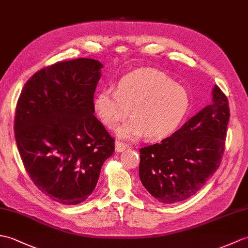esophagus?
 Here are the masks:
<instances>
[{
    "label": "esophagus",
    "instance_id": "1",
    "mask_svg": "<svg viewBox=\"0 0 248 248\" xmlns=\"http://www.w3.org/2000/svg\"><path fill=\"white\" fill-rule=\"evenodd\" d=\"M125 148H126V146L122 141H116V143H115V150H116L117 152L124 151Z\"/></svg>",
    "mask_w": 248,
    "mask_h": 248
}]
</instances>
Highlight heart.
<instances>
[{
    "label": "heart",
    "instance_id": "obj_1",
    "mask_svg": "<svg viewBox=\"0 0 248 248\" xmlns=\"http://www.w3.org/2000/svg\"><path fill=\"white\" fill-rule=\"evenodd\" d=\"M190 108L186 89L164 73L140 70L125 75L116 91L102 90L95 96L94 108L107 128L113 129L130 114L132 118L117 130L123 140H163L173 134Z\"/></svg>",
    "mask_w": 248,
    "mask_h": 248
}]
</instances>
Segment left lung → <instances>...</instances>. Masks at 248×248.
I'll use <instances>...</instances> for the list:
<instances>
[{
	"label": "left lung",
	"mask_w": 248,
	"mask_h": 248,
	"mask_svg": "<svg viewBox=\"0 0 248 248\" xmlns=\"http://www.w3.org/2000/svg\"><path fill=\"white\" fill-rule=\"evenodd\" d=\"M228 99L217 85L212 103L159 143L140 149V178L164 204L197 193L222 162L229 120Z\"/></svg>",
	"instance_id": "1"
}]
</instances>
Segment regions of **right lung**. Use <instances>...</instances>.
Segmentation results:
<instances>
[{"mask_svg":"<svg viewBox=\"0 0 248 248\" xmlns=\"http://www.w3.org/2000/svg\"><path fill=\"white\" fill-rule=\"evenodd\" d=\"M102 64L78 58L43 67L16 102L15 136L23 165L39 190L63 205L93 192L115 140L95 115Z\"/></svg>","mask_w":248,"mask_h":248,"instance_id":"obj_1","label":"right lung"}]
</instances>
